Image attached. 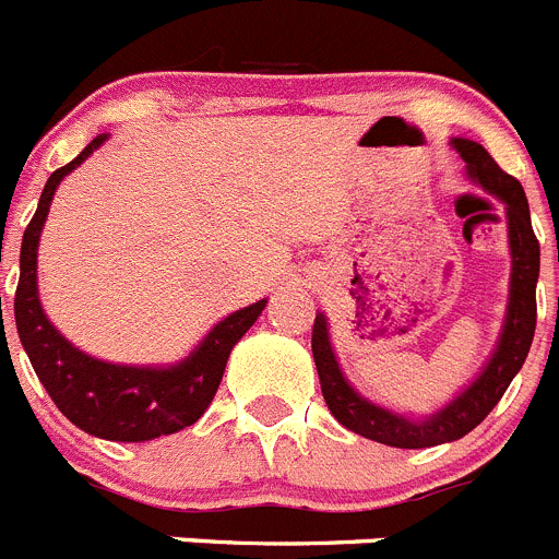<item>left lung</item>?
Masks as SVG:
<instances>
[{"mask_svg": "<svg viewBox=\"0 0 559 559\" xmlns=\"http://www.w3.org/2000/svg\"><path fill=\"white\" fill-rule=\"evenodd\" d=\"M452 145L461 154V159L466 162L468 179L483 187L485 192H491L493 198H499L504 203V215H508V242L510 259H513L508 314H504L497 350L488 358L483 372L450 405L425 416V419H408V416L369 403L367 397H361L347 383V378L338 369L336 353L331 347L328 320L322 311L317 314L314 331H311V353H314L317 374H320L322 397H325L328 408L336 416L338 425L369 438V441L400 447V450H425V447L457 441L466 432H472L485 416L491 414L493 405L508 391L510 380L524 367L532 336H535V320H538L535 286H538L540 273V245L535 239V231H532L530 203H526L524 187L519 185V179L504 174L493 162V156L474 140L455 138Z\"/></svg>", "mask_w": 559, "mask_h": 559, "instance_id": "obj_1", "label": "left lung"}]
</instances>
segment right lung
Instances as JSON below:
<instances>
[{
  "instance_id": "add662e5",
  "label": "right lung",
  "mask_w": 559,
  "mask_h": 559,
  "mask_svg": "<svg viewBox=\"0 0 559 559\" xmlns=\"http://www.w3.org/2000/svg\"><path fill=\"white\" fill-rule=\"evenodd\" d=\"M107 140L98 134L76 159L49 176L38 209L21 239V275L15 286V328L35 374L66 419L107 441H151L195 425L215 400L234 344L259 320L267 300L217 322L195 350L170 367H123L76 350L44 314L38 300V239L57 185Z\"/></svg>"
}]
</instances>
